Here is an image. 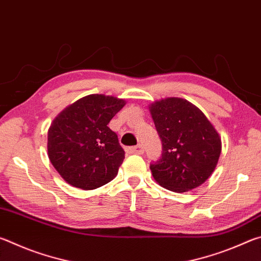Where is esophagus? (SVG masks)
<instances>
[{"label":"esophagus","instance_id":"esophagus-1","mask_svg":"<svg viewBox=\"0 0 261 261\" xmlns=\"http://www.w3.org/2000/svg\"><path fill=\"white\" fill-rule=\"evenodd\" d=\"M126 152L130 153V154H143L144 153V147H143V145H137V146L127 147Z\"/></svg>","mask_w":261,"mask_h":261}]
</instances>
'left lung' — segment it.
Returning a JSON list of instances; mask_svg holds the SVG:
<instances>
[{"label": "left lung", "instance_id": "8db88e82", "mask_svg": "<svg viewBox=\"0 0 261 261\" xmlns=\"http://www.w3.org/2000/svg\"><path fill=\"white\" fill-rule=\"evenodd\" d=\"M149 109L162 143L161 156L149 165L154 179L177 192L199 187L214 171L221 153L214 126L184 99L158 101Z\"/></svg>", "mask_w": 261, "mask_h": 261}]
</instances>
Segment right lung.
<instances>
[{
	"label": "right lung",
	"mask_w": 261,
	"mask_h": 261,
	"mask_svg": "<svg viewBox=\"0 0 261 261\" xmlns=\"http://www.w3.org/2000/svg\"><path fill=\"white\" fill-rule=\"evenodd\" d=\"M124 100L91 94L65 108L48 130V156L69 184L93 190L116 177L124 160L117 135L107 126Z\"/></svg>",
	"instance_id": "add662e5"
}]
</instances>
